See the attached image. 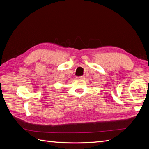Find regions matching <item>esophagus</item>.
<instances>
[{
	"instance_id": "34e87169",
	"label": "esophagus",
	"mask_w": 149,
	"mask_h": 149,
	"mask_svg": "<svg viewBox=\"0 0 149 149\" xmlns=\"http://www.w3.org/2000/svg\"><path fill=\"white\" fill-rule=\"evenodd\" d=\"M76 78H77V79H84V76H79V77H77Z\"/></svg>"
}]
</instances>
